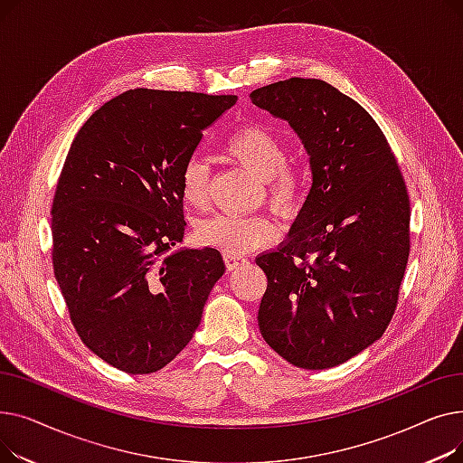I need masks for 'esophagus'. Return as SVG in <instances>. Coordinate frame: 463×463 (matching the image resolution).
Segmentation results:
<instances>
[{"label":"esophagus","instance_id":"1","mask_svg":"<svg viewBox=\"0 0 463 463\" xmlns=\"http://www.w3.org/2000/svg\"><path fill=\"white\" fill-rule=\"evenodd\" d=\"M225 262H227V269H229V270H236L238 266L246 264V262H248V259H246V257H241V255L227 253V255H225Z\"/></svg>","mask_w":463,"mask_h":463}]
</instances>
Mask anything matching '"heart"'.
Masks as SVG:
<instances>
[{"instance_id": "heart-1", "label": "heart", "mask_w": 463, "mask_h": 463, "mask_svg": "<svg viewBox=\"0 0 463 463\" xmlns=\"http://www.w3.org/2000/svg\"><path fill=\"white\" fill-rule=\"evenodd\" d=\"M223 152L248 168L266 184V194L278 213L295 217L306 201V178L298 168L288 166V146L272 129L260 124L236 128L225 140ZM210 168L203 157L185 161L180 176V191L187 204L203 208L208 203ZM279 227L270 215L213 213L194 225V240L201 246L241 255L270 244Z\"/></svg>"}]
</instances>
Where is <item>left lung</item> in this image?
Wrapping results in <instances>:
<instances>
[{
  "label": "left lung",
  "mask_w": 463,
  "mask_h": 463,
  "mask_svg": "<svg viewBox=\"0 0 463 463\" xmlns=\"http://www.w3.org/2000/svg\"><path fill=\"white\" fill-rule=\"evenodd\" d=\"M250 97L288 121L313 176L287 240L255 259L269 278L259 328L293 366L334 368L392 319L409 259L407 187L375 119L328 82L295 77Z\"/></svg>",
  "instance_id": "1"
}]
</instances>
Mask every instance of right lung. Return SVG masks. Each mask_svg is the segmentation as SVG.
<instances>
[{
	"label": "right lung",
	"mask_w": 463,
	"mask_h": 463,
	"mask_svg": "<svg viewBox=\"0 0 463 463\" xmlns=\"http://www.w3.org/2000/svg\"><path fill=\"white\" fill-rule=\"evenodd\" d=\"M236 95L137 88L77 133L52 203L54 276L90 351L126 373H154L201 325L225 262L184 238L182 168Z\"/></svg>",
	"instance_id": "obj_1"
}]
</instances>
